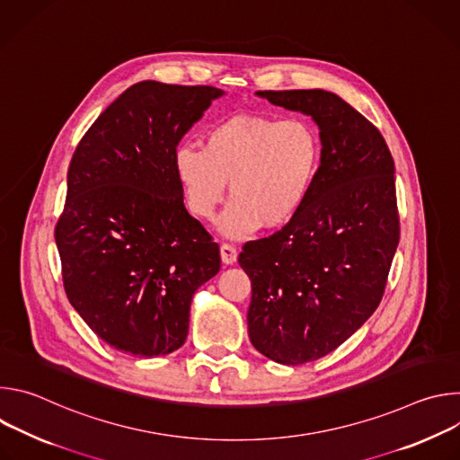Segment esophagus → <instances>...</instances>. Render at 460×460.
<instances>
[{"instance_id": "1", "label": "esophagus", "mask_w": 460, "mask_h": 460, "mask_svg": "<svg viewBox=\"0 0 460 460\" xmlns=\"http://www.w3.org/2000/svg\"><path fill=\"white\" fill-rule=\"evenodd\" d=\"M220 254H222V261H224V264H227V266H233L234 261H236V258H238V251L231 243H222L220 245Z\"/></svg>"}]
</instances>
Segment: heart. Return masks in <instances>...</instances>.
Here are the masks:
<instances>
[{"instance_id":"b5f03b06","label":"heart","mask_w":460,"mask_h":460,"mask_svg":"<svg viewBox=\"0 0 460 460\" xmlns=\"http://www.w3.org/2000/svg\"><path fill=\"white\" fill-rule=\"evenodd\" d=\"M172 167L189 211L213 218L224 200L220 231L243 240L260 227H284L309 202L322 167V142L305 119L238 114L208 127L204 147L180 144Z\"/></svg>"}]
</instances>
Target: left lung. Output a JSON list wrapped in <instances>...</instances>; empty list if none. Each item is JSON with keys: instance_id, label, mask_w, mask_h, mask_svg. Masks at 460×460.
Returning a JSON list of instances; mask_svg holds the SVG:
<instances>
[{"instance_id": "1", "label": "left lung", "mask_w": 460, "mask_h": 460, "mask_svg": "<svg viewBox=\"0 0 460 460\" xmlns=\"http://www.w3.org/2000/svg\"><path fill=\"white\" fill-rule=\"evenodd\" d=\"M256 94L311 116L320 128L322 167L309 202L238 256L252 289L251 344L298 366L337 349L382 300L401 238L395 164L380 130L333 93Z\"/></svg>"}]
</instances>
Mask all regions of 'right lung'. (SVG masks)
<instances>
[{
    "mask_svg": "<svg viewBox=\"0 0 460 460\" xmlns=\"http://www.w3.org/2000/svg\"><path fill=\"white\" fill-rule=\"evenodd\" d=\"M224 91L140 82L89 127L67 172L54 238L63 288L111 348L183 346L194 291L220 271V247L183 206L172 151Z\"/></svg>",
    "mask_w": 460,
    "mask_h": 460,
    "instance_id": "obj_1",
    "label": "right lung"
}]
</instances>
